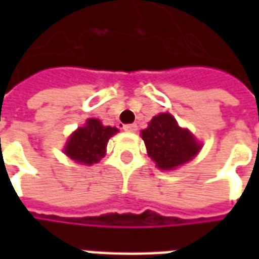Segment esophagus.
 Returning a JSON list of instances; mask_svg holds the SVG:
<instances>
[{"label": "esophagus", "instance_id": "obj_1", "mask_svg": "<svg viewBox=\"0 0 259 259\" xmlns=\"http://www.w3.org/2000/svg\"><path fill=\"white\" fill-rule=\"evenodd\" d=\"M124 132H129V133H133L137 130V124L136 123H130V124H124L123 126Z\"/></svg>", "mask_w": 259, "mask_h": 259}]
</instances>
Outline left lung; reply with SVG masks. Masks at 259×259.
<instances>
[{
	"label": "left lung",
	"mask_w": 259,
	"mask_h": 259,
	"mask_svg": "<svg viewBox=\"0 0 259 259\" xmlns=\"http://www.w3.org/2000/svg\"><path fill=\"white\" fill-rule=\"evenodd\" d=\"M141 137L146 143L148 155L163 170H170L189 162L201 148L190 132L179 127L169 113L154 116L148 127L141 130Z\"/></svg>",
	"instance_id": "left-lung-1"
}]
</instances>
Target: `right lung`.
<instances>
[{
  "instance_id": "add662e5",
  "label": "right lung",
  "mask_w": 259,
  "mask_h": 259,
  "mask_svg": "<svg viewBox=\"0 0 259 259\" xmlns=\"http://www.w3.org/2000/svg\"><path fill=\"white\" fill-rule=\"evenodd\" d=\"M116 132V127L104 126L98 119H89L84 127H79L70 136L65 154L79 163H97L105 155L108 140Z\"/></svg>"
}]
</instances>
